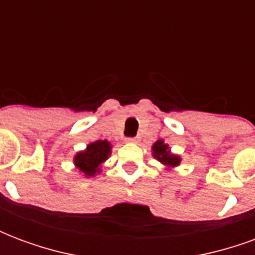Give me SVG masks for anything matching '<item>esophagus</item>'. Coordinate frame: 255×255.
Listing matches in <instances>:
<instances>
[{
	"instance_id": "34e87169",
	"label": "esophagus",
	"mask_w": 255,
	"mask_h": 255,
	"mask_svg": "<svg viewBox=\"0 0 255 255\" xmlns=\"http://www.w3.org/2000/svg\"><path fill=\"white\" fill-rule=\"evenodd\" d=\"M126 142H128V143H136V142H138V139H136V138H127V139H126Z\"/></svg>"
}]
</instances>
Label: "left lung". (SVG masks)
Masks as SVG:
<instances>
[{"label": "left lung", "instance_id": "1", "mask_svg": "<svg viewBox=\"0 0 255 255\" xmlns=\"http://www.w3.org/2000/svg\"><path fill=\"white\" fill-rule=\"evenodd\" d=\"M153 155L164 165L176 166L180 162V158L177 155L171 154V151L168 150V144L164 143V140L155 142L154 146H153Z\"/></svg>", "mask_w": 255, "mask_h": 255}]
</instances>
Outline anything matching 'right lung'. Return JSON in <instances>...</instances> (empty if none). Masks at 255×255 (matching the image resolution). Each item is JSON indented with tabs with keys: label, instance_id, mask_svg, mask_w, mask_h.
Listing matches in <instances>:
<instances>
[{
	"label": "right lung",
	"instance_id": "obj_1",
	"mask_svg": "<svg viewBox=\"0 0 255 255\" xmlns=\"http://www.w3.org/2000/svg\"><path fill=\"white\" fill-rule=\"evenodd\" d=\"M111 149V143L108 140H97L94 143H90L84 151L75 155V165L86 176H94L97 172H100L101 164L108 160Z\"/></svg>",
	"mask_w": 255,
	"mask_h": 255
}]
</instances>
